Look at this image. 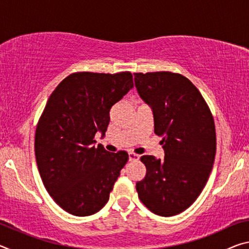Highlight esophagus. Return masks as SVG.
<instances>
[{
  "mask_svg": "<svg viewBox=\"0 0 249 249\" xmlns=\"http://www.w3.org/2000/svg\"><path fill=\"white\" fill-rule=\"evenodd\" d=\"M128 159H129V161H134V160H137L138 155L135 154V153H128Z\"/></svg>",
  "mask_w": 249,
  "mask_h": 249,
  "instance_id": "1",
  "label": "esophagus"
}]
</instances>
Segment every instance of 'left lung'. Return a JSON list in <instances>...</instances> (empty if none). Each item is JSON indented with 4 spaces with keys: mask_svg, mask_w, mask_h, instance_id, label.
Wrapping results in <instances>:
<instances>
[{
    "mask_svg": "<svg viewBox=\"0 0 249 249\" xmlns=\"http://www.w3.org/2000/svg\"><path fill=\"white\" fill-rule=\"evenodd\" d=\"M138 94L153 109L165 158L142 156L146 176L136 183L142 204L160 216L187 210L205 187L216 153L215 125L200 91L182 74L134 73Z\"/></svg>",
    "mask_w": 249,
    "mask_h": 249,
    "instance_id": "left-lung-1",
    "label": "left lung"
}]
</instances>
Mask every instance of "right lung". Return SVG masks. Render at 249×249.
Listing matches in <instances>:
<instances>
[{
  "instance_id": "add662e5",
  "label": "right lung",
  "mask_w": 249,
  "mask_h": 249,
  "mask_svg": "<svg viewBox=\"0 0 249 249\" xmlns=\"http://www.w3.org/2000/svg\"><path fill=\"white\" fill-rule=\"evenodd\" d=\"M133 86L128 71L74 72L49 96L36 127L37 167L50 196L72 215L99 212L127 162L126 151L95 147L94 136H104L109 109Z\"/></svg>"
}]
</instances>
